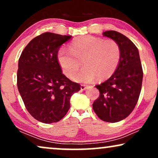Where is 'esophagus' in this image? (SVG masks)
I'll list each match as a JSON object with an SVG mask.
<instances>
[{
    "instance_id": "esophagus-1",
    "label": "esophagus",
    "mask_w": 158,
    "mask_h": 158,
    "mask_svg": "<svg viewBox=\"0 0 158 158\" xmlns=\"http://www.w3.org/2000/svg\"><path fill=\"white\" fill-rule=\"evenodd\" d=\"M87 88V86L86 85H81V90H85Z\"/></svg>"
}]
</instances>
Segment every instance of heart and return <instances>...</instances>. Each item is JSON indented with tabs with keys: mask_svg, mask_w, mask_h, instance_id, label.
Here are the masks:
<instances>
[{
	"mask_svg": "<svg viewBox=\"0 0 158 158\" xmlns=\"http://www.w3.org/2000/svg\"><path fill=\"white\" fill-rule=\"evenodd\" d=\"M120 56V47L114 40L82 35L73 40L70 49L61 48L57 57L63 72L69 77L79 71L83 61L86 67L73 79L89 82L95 77L104 80L111 77L118 66Z\"/></svg>",
	"mask_w": 158,
	"mask_h": 158,
	"instance_id": "heart-1",
	"label": "heart"
}]
</instances>
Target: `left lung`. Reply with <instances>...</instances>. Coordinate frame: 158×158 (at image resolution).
<instances>
[{
  "instance_id": "1",
  "label": "left lung",
  "mask_w": 158,
  "mask_h": 158,
  "mask_svg": "<svg viewBox=\"0 0 158 158\" xmlns=\"http://www.w3.org/2000/svg\"><path fill=\"white\" fill-rule=\"evenodd\" d=\"M103 35L118 43L121 56L113 75L95 86L100 96L93 108L101 120L117 123L126 118L134 109L141 93L143 71L139 50L128 38L114 31L103 32Z\"/></svg>"
}]
</instances>
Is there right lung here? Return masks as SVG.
Here are the masks:
<instances>
[{"label":"right lung","mask_w":158,"mask_h":158,"mask_svg":"<svg viewBox=\"0 0 158 158\" xmlns=\"http://www.w3.org/2000/svg\"><path fill=\"white\" fill-rule=\"evenodd\" d=\"M71 35L44 33L26 46L18 62L17 87L28 112L38 121L49 124L64 117L70 98L80 90L62 73L57 53Z\"/></svg>","instance_id":"right-lung-1"}]
</instances>
